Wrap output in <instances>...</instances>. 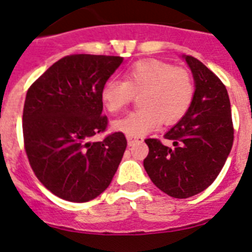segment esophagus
Here are the masks:
<instances>
[{
	"instance_id": "obj_1",
	"label": "esophagus",
	"mask_w": 252,
	"mask_h": 252,
	"mask_svg": "<svg viewBox=\"0 0 252 252\" xmlns=\"http://www.w3.org/2000/svg\"><path fill=\"white\" fill-rule=\"evenodd\" d=\"M127 142L128 145H133V144H136V142H142L144 141V137L142 136H133V135H127Z\"/></svg>"
}]
</instances>
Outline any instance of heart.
I'll return each instance as SVG.
<instances>
[{"instance_id":"1","label":"heart","mask_w":252,"mask_h":252,"mask_svg":"<svg viewBox=\"0 0 252 252\" xmlns=\"http://www.w3.org/2000/svg\"><path fill=\"white\" fill-rule=\"evenodd\" d=\"M195 94L192 74L186 68L157 59L139 60L125 72V81L107 79L101 88L106 110L117 113L140 97L141 108L113 121V128L140 136L161 125L179 121L189 111Z\"/></svg>"}]
</instances>
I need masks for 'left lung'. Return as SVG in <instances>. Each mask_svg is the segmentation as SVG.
I'll return each mask as SVG.
<instances>
[{
  "label": "left lung",
  "mask_w": 252,
  "mask_h": 252,
  "mask_svg": "<svg viewBox=\"0 0 252 252\" xmlns=\"http://www.w3.org/2000/svg\"><path fill=\"white\" fill-rule=\"evenodd\" d=\"M193 73L195 94L188 112L164 135L165 146L146 139L144 168L160 190L174 198H189L208 188L223 168L233 144L231 104L221 79L194 57L186 55Z\"/></svg>",
  "instance_id": "left-lung-1"
}]
</instances>
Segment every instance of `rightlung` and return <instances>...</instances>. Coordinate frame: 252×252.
Instances as JSON below:
<instances>
[{
  "label": "right lung",
  "mask_w": 252,
  "mask_h": 252,
  "mask_svg": "<svg viewBox=\"0 0 252 252\" xmlns=\"http://www.w3.org/2000/svg\"><path fill=\"white\" fill-rule=\"evenodd\" d=\"M113 55L73 54L58 60L26 93L22 132L31 169L46 189L69 202H88L110 186L127 146L104 132L101 88L121 65Z\"/></svg>",
  "instance_id": "add662e5"
}]
</instances>
